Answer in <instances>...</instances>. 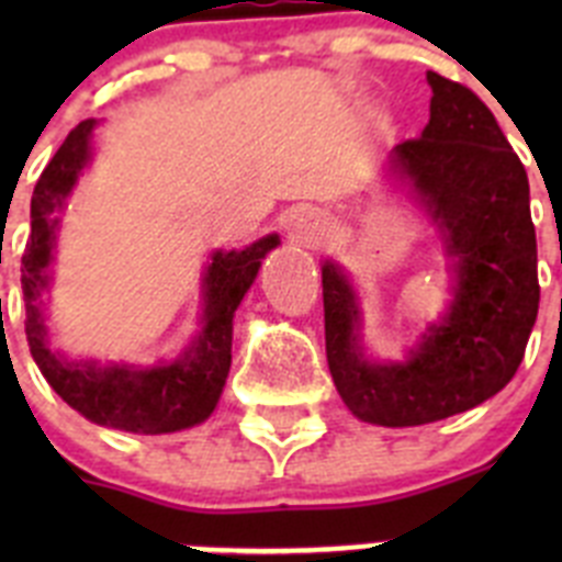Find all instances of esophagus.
<instances>
[{"mask_svg":"<svg viewBox=\"0 0 562 562\" xmlns=\"http://www.w3.org/2000/svg\"><path fill=\"white\" fill-rule=\"evenodd\" d=\"M290 231L297 245L315 247L321 241V236H324V220L317 213H297Z\"/></svg>","mask_w":562,"mask_h":562,"instance_id":"1","label":"esophagus"}]
</instances>
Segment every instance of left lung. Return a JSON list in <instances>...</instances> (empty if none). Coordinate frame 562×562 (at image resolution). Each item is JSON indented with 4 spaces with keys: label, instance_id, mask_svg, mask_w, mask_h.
I'll return each mask as SVG.
<instances>
[{
    "label": "left lung",
    "instance_id": "1",
    "mask_svg": "<svg viewBox=\"0 0 562 562\" xmlns=\"http://www.w3.org/2000/svg\"><path fill=\"white\" fill-rule=\"evenodd\" d=\"M428 83V126L391 151V168L439 222L456 276L450 312L405 362H371L349 278L324 265L331 380L357 419L385 428L448 419L498 394L524 360L540 304L524 162L473 89L439 72Z\"/></svg>",
    "mask_w": 562,
    "mask_h": 562
}]
</instances>
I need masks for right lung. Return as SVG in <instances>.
I'll list each match as a JSON object with an SVG mask.
<instances>
[{"label": "right lung", "mask_w": 562, "mask_h": 562, "mask_svg": "<svg viewBox=\"0 0 562 562\" xmlns=\"http://www.w3.org/2000/svg\"><path fill=\"white\" fill-rule=\"evenodd\" d=\"M95 117L78 123L47 162L30 200V238L22 256L24 331L30 355L44 380L53 385L69 408L95 425L128 434H173L200 425L213 414L231 371L233 312L256 281L261 258L278 247V236L258 238L245 250H216L205 270V315L200 337L180 360L154 369L98 366L89 360H69L47 346L42 292L49 284V261L56 247L58 211L78 182V173L92 154Z\"/></svg>", "instance_id": "obj_1"}]
</instances>
